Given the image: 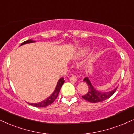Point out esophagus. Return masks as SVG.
Segmentation results:
<instances>
[{
    "label": "esophagus",
    "mask_w": 134,
    "mask_h": 134,
    "mask_svg": "<svg viewBox=\"0 0 134 134\" xmlns=\"http://www.w3.org/2000/svg\"><path fill=\"white\" fill-rule=\"evenodd\" d=\"M69 80H70V81L74 82H76L77 81V78L75 76H74V75H72V77H70V78H69Z\"/></svg>",
    "instance_id": "obj_1"
}]
</instances>
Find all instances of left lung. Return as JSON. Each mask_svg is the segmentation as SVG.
<instances>
[{"instance_id":"1","label":"left lung","mask_w":134,"mask_h":134,"mask_svg":"<svg viewBox=\"0 0 134 134\" xmlns=\"http://www.w3.org/2000/svg\"><path fill=\"white\" fill-rule=\"evenodd\" d=\"M83 82H85L88 85L89 90H88L87 93L82 96V98L85 100L92 103L100 102L105 100L106 99L110 98L115 93L117 88V87H116L112 91L109 92H102L97 90L93 86L88 77H85L83 79Z\"/></svg>"}]
</instances>
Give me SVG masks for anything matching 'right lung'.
<instances>
[{"instance_id": "right-lung-1", "label": "right lung", "mask_w": 134, "mask_h": 134, "mask_svg": "<svg viewBox=\"0 0 134 134\" xmlns=\"http://www.w3.org/2000/svg\"><path fill=\"white\" fill-rule=\"evenodd\" d=\"M34 42H35V41H33V40L29 39L28 40V41L24 42L23 43H21L20 46H23V45H25V44H27V43H34ZM64 82H65V80H64L63 77L60 78L59 79V80H58L54 92L52 93L47 99H46L45 100L42 101L41 102L35 103V104H33V103H32V104H30V103H29V104L31 105L32 106H34V107H46V106H48L49 105H51L52 103L54 102L55 100L57 99L58 95H59V92L60 91V88L62 87V85H63V83H64Z\"/></svg>"}]
</instances>
